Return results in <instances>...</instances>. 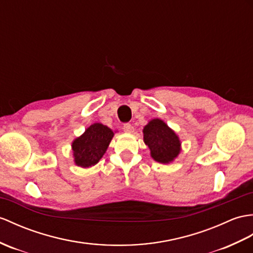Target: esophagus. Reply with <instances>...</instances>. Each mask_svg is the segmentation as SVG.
Returning a JSON list of instances; mask_svg holds the SVG:
<instances>
[{
  "mask_svg": "<svg viewBox=\"0 0 253 253\" xmlns=\"http://www.w3.org/2000/svg\"><path fill=\"white\" fill-rule=\"evenodd\" d=\"M123 129H124L125 132H128V133L133 132V127L130 124H124V126H123Z\"/></svg>",
  "mask_w": 253,
  "mask_h": 253,
  "instance_id": "1",
  "label": "esophagus"
}]
</instances>
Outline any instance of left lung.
Masks as SVG:
<instances>
[{"label":"left lung","instance_id":"left-lung-1","mask_svg":"<svg viewBox=\"0 0 253 253\" xmlns=\"http://www.w3.org/2000/svg\"><path fill=\"white\" fill-rule=\"evenodd\" d=\"M143 141L157 163H172L181 152L179 136L161 119L151 120L143 127Z\"/></svg>","mask_w":253,"mask_h":253}]
</instances>
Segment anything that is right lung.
Returning <instances> with one entry per match:
<instances>
[{"instance_id":"add662e5","label":"right lung","mask_w":253,"mask_h":253,"mask_svg":"<svg viewBox=\"0 0 253 253\" xmlns=\"http://www.w3.org/2000/svg\"><path fill=\"white\" fill-rule=\"evenodd\" d=\"M113 137L112 129L101 123L87 127L83 134L73 140L71 145L75 165L82 168L95 166L107 152Z\"/></svg>"}]
</instances>
